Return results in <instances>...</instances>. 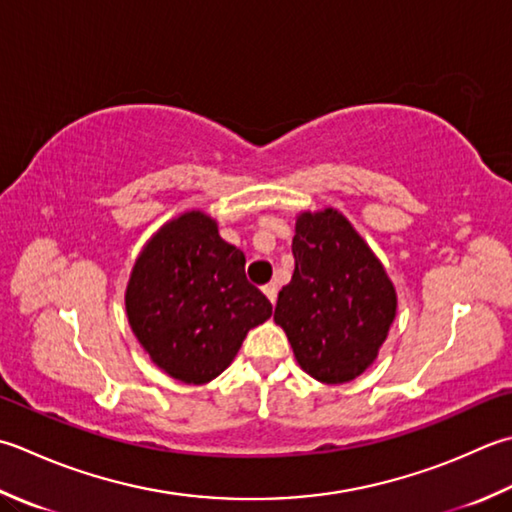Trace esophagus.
<instances>
[{"label":"esophagus","mask_w":512,"mask_h":512,"mask_svg":"<svg viewBox=\"0 0 512 512\" xmlns=\"http://www.w3.org/2000/svg\"><path fill=\"white\" fill-rule=\"evenodd\" d=\"M262 290H264V295L268 297L270 304L277 302V286H275V284H266Z\"/></svg>","instance_id":"34e87169"}]
</instances>
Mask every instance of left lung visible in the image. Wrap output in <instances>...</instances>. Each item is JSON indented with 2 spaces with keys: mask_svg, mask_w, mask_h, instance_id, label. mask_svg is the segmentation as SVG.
I'll return each mask as SVG.
<instances>
[{
  "mask_svg": "<svg viewBox=\"0 0 512 512\" xmlns=\"http://www.w3.org/2000/svg\"><path fill=\"white\" fill-rule=\"evenodd\" d=\"M293 255L275 324L304 373L322 384L353 382L373 366L395 322V286L364 237L330 206L297 215Z\"/></svg>",
  "mask_w": 512,
  "mask_h": 512,
  "instance_id": "8db88e82",
  "label": "left lung"
}]
</instances>
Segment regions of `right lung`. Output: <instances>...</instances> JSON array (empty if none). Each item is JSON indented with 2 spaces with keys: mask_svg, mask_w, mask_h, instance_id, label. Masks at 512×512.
Instances as JSON below:
<instances>
[{
  "mask_svg": "<svg viewBox=\"0 0 512 512\" xmlns=\"http://www.w3.org/2000/svg\"><path fill=\"white\" fill-rule=\"evenodd\" d=\"M246 257L204 210H186L144 244L130 270L126 315L150 362L184 384H208L273 306L248 284Z\"/></svg>",
  "mask_w": 512,
  "mask_h": 512,
  "instance_id": "1",
  "label": "right lung"
}]
</instances>
